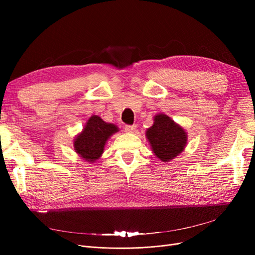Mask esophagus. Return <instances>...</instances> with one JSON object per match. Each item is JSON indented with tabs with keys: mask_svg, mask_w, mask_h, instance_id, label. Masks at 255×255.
Segmentation results:
<instances>
[{
	"mask_svg": "<svg viewBox=\"0 0 255 255\" xmlns=\"http://www.w3.org/2000/svg\"><path fill=\"white\" fill-rule=\"evenodd\" d=\"M125 131L126 132H129V133H133L135 131L136 129V126L135 125H125Z\"/></svg>",
	"mask_w": 255,
	"mask_h": 255,
	"instance_id": "obj_1",
	"label": "esophagus"
}]
</instances>
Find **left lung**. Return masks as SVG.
I'll return each instance as SVG.
<instances>
[{"label": "left lung", "instance_id": "left-lung-1", "mask_svg": "<svg viewBox=\"0 0 255 255\" xmlns=\"http://www.w3.org/2000/svg\"><path fill=\"white\" fill-rule=\"evenodd\" d=\"M146 138L152 145L154 154L164 162L178 156L185 148L187 134L165 115H157L154 124L146 131Z\"/></svg>", "mask_w": 255, "mask_h": 255}]
</instances>
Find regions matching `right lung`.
<instances>
[{
    "instance_id": "add662e5",
    "label": "right lung",
    "mask_w": 255,
    "mask_h": 255,
    "mask_svg": "<svg viewBox=\"0 0 255 255\" xmlns=\"http://www.w3.org/2000/svg\"><path fill=\"white\" fill-rule=\"evenodd\" d=\"M117 131L114 124L105 123L97 116L91 117L83 132L74 140L75 152L87 161L94 162L103 153L106 140Z\"/></svg>"
}]
</instances>
